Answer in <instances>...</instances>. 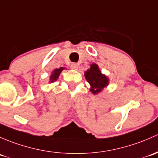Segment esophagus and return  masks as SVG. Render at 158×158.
Instances as JSON below:
<instances>
[{"instance_id": "esophagus-1", "label": "esophagus", "mask_w": 158, "mask_h": 158, "mask_svg": "<svg viewBox=\"0 0 158 158\" xmlns=\"http://www.w3.org/2000/svg\"><path fill=\"white\" fill-rule=\"evenodd\" d=\"M71 67L72 69L74 70H77V68H78V64H76V63H72V64H71Z\"/></svg>"}]
</instances>
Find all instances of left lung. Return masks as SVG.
<instances>
[{
  "label": "left lung",
  "instance_id": "8db88e82",
  "mask_svg": "<svg viewBox=\"0 0 158 158\" xmlns=\"http://www.w3.org/2000/svg\"><path fill=\"white\" fill-rule=\"evenodd\" d=\"M85 78L90 85V91L94 94H97L103 90L109 84V79L103 74L97 64H92L90 69L85 71Z\"/></svg>",
  "mask_w": 158,
  "mask_h": 158
}]
</instances>
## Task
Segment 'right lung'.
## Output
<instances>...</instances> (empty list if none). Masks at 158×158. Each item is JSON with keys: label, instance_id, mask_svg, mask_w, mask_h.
<instances>
[{"label": "right lung", "instance_id": "right-lung-1", "mask_svg": "<svg viewBox=\"0 0 158 158\" xmlns=\"http://www.w3.org/2000/svg\"><path fill=\"white\" fill-rule=\"evenodd\" d=\"M64 69V68H56V69H55L54 71L52 72V74L51 76H50V81H49V83H53L54 81H56L57 79L58 78V77H59L60 74H61V71H63V70Z\"/></svg>", "mask_w": 158, "mask_h": 158}]
</instances>
